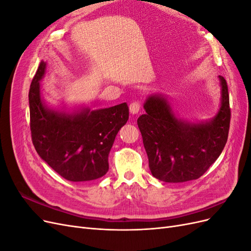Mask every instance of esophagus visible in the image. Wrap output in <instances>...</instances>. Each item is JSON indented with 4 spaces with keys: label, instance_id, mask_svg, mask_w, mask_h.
Wrapping results in <instances>:
<instances>
[{
    "label": "esophagus",
    "instance_id": "34e87169",
    "mask_svg": "<svg viewBox=\"0 0 251 251\" xmlns=\"http://www.w3.org/2000/svg\"><path fill=\"white\" fill-rule=\"evenodd\" d=\"M140 110V102L139 101H133L132 103H130V112L133 115L135 114H138Z\"/></svg>",
    "mask_w": 251,
    "mask_h": 251
}]
</instances>
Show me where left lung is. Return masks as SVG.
<instances>
[{"mask_svg":"<svg viewBox=\"0 0 251 251\" xmlns=\"http://www.w3.org/2000/svg\"><path fill=\"white\" fill-rule=\"evenodd\" d=\"M221 105L217 115L202 123L176 117L168 98L150 95L137 119L151 175L178 183L200 178L221 155L228 138L229 95L226 80L219 76Z\"/></svg>","mask_w":251,"mask_h":251,"instance_id":"1","label":"left lung"}]
</instances>
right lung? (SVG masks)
<instances>
[{"label": "right lung", "mask_w": 251, "mask_h": 251, "mask_svg": "<svg viewBox=\"0 0 251 251\" xmlns=\"http://www.w3.org/2000/svg\"><path fill=\"white\" fill-rule=\"evenodd\" d=\"M46 66L41 62L29 90L30 130L37 154L66 180L100 178L109 170L108 157L116 135L128 119L127 104L73 113L50 109L40 88Z\"/></svg>", "instance_id": "obj_1"}]
</instances>
